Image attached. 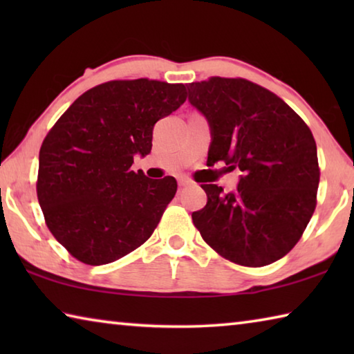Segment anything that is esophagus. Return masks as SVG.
Here are the masks:
<instances>
[{
    "label": "esophagus",
    "instance_id": "obj_1",
    "mask_svg": "<svg viewBox=\"0 0 354 354\" xmlns=\"http://www.w3.org/2000/svg\"><path fill=\"white\" fill-rule=\"evenodd\" d=\"M178 184H179V187H187V185H192L194 183H192V179H189V178H179V181H178Z\"/></svg>",
    "mask_w": 354,
    "mask_h": 354
}]
</instances>
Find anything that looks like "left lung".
Returning <instances> with one entry per match:
<instances>
[{"label": "left lung", "instance_id": "obj_1", "mask_svg": "<svg viewBox=\"0 0 354 354\" xmlns=\"http://www.w3.org/2000/svg\"><path fill=\"white\" fill-rule=\"evenodd\" d=\"M189 101L211 124L207 165L243 173L223 194L201 184L207 203L192 220L225 259L263 267L295 247L317 206L320 181L314 136L278 95L243 77L190 82Z\"/></svg>", "mask_w": 354, "mask_h": 354}]
</instances>
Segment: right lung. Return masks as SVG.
I'll list each match as a JSON object with an SVG mask.
<instances>
[{
	"mask_svg": "<svg viewBox=\"0 0 354 354\" xmlns=\"http://www.w3.org/2000/svg\"><path fill=\"white\" fill-rule=\"evenodd\" d=\"M187 100L184 84L117 80L75 100L40 147L37 198L56 241L87 266L129 254L153 234L176 194L173 176L134 171L153 127Z\"/></svg>",
	"mask_w": 354,
	"mask_h": 354,
	"instance_id": "1",
	"label": "right lung"
}]
</instances>
